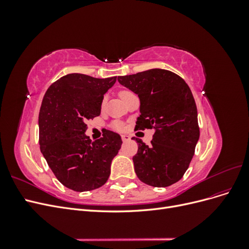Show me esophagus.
Wrapping results in <instances>:
<instances>
[{
	"instance_id": "esophagus-1",
	"label": "esophagus",
	"mask_w": 249,
	"mask_h": 249,
	"mask_svg": "<svg viewBox=\"0 0 249 249\" xmlns=\"http://www.w3.org/2000/svg\"><path fill=\"white\" fill-rule=\"evenodd\" d=\"M122 139L124 142H125V141H129L131 139V137L127 136V135H122Z\"/></svg>"
}]
</instances>
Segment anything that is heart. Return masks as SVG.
Here are the masks:
<instances>
[{"label":"heart","mask_w":249,"mask_h":249,"mask_svg":"<svg viewBox=\"0 0 249 249\" xmlns=\"http://www.w3.org/2000/svg\"><path fill=\"white\" fill-rule=\"evenodd\" d=\"M129 92H130V91H126V90H122V91H119V96L123 99V97H124L125 94L129 93ZM114 127H115L116 130H123V124H120V123H115V124H114Z\"/></svg>","instance_id":"obj_1"}]
</instances>
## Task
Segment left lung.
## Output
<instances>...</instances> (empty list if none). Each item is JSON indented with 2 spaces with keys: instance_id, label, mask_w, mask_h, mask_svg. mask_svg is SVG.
Wrapping results in <instances>:
<instances>
[{
  "instance_id": "1",
  "label": "left lung",
  "mask_w": 249,
  "mask_h": 249,
  "mask_svg": "<svg viewBox=\"0 0 249 249\" xmlns=\"http://www.w3.org/2000/svg\"><path fill=\"white\" fill-rule=\"evenodd\" d=\"M117 80L139 96L135 129L155 130L150 145L133 137L138 143L133 157L138 178L153 187L177 183L189 167L199 139L196 104L189 86L177 73L160 69Z\"/></svg>"
}]
</instances>
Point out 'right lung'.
<instances>
[{
    "label": "right lung",
    "mask_w": 249,
    "mask_h": 249,
    "mask_svg": "<svg viewBox=\"0 0 249 249\" xmlns=\"http://www.w3.org/2000/svg\"><path fill=\"white\" fill-rule=\"evenodd\" d=\"M116 77L97 79L70 73L49 87L39 111L40 150L58 180L77 192L107 182L111 162L122 146L117 133L107 130L92 142L86 122L101 114L104 94Z\"/></svg>",
    "instance_id": "right-lung-1"
}]
</instances>
